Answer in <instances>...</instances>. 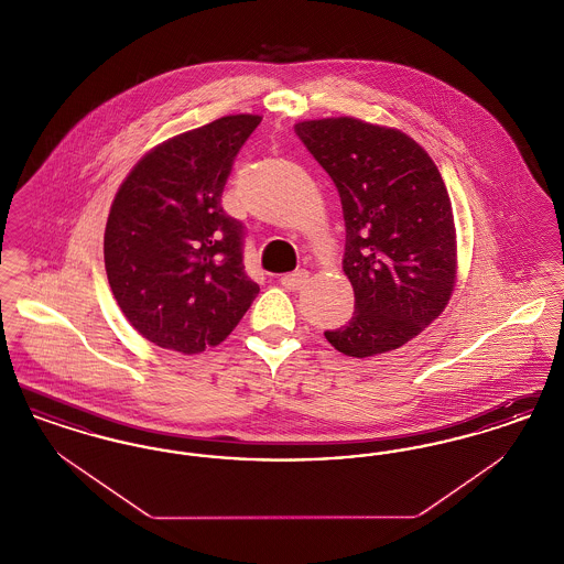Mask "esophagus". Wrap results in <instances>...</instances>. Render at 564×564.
Listing matches in <instances>:
<instances>
[{"instance_id":"obj_1","label":"esophagus","mask_w":564,"mask_h":564,"mask_svg":"<svg viewBox=\"0 0 564 564\" xmlns=\"http://www.w3.org/2000/svg\"><path fill=\"white\" fill-rule=\"evenodd\" d=\"M306 281H308V272H306V270H295V272H290V274H283V276H281V285H283L285 290H290V292L302 290V288L306 285Z\"/></svg>"}]
</instances>
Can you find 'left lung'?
Returning <instances> with one entry per match:
<instances>
[{
  "mask_svg": "<svg viewBox=\"0 0 564 564\" xmlns=\"http://www.w3.org/2000/svg\"><path fill=\"white\" fill-rule=\"evenodd\" d=\"M336 184L355 292L349 322L327 343L349 357L400 349L446 308L456 276L453 205L430 154L408 134L355 118L295 124Z\"/></svg>",
  "mask_w": 564,
  "mask_h": 564,
  "instance_id": "obj_1",
  "label": "left lung"
}]
</instances>
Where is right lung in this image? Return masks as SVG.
Listing matches in <instances>:
<instances>
[{
	"label": "right lung",
	"instance_id": "obj_1",
	"mask_svg": "<svg viewBox=\"0 0 564 564\" xmlns=\"http://www.w3.org/2000/svg\"><path fill=\"white\" fill-rule=\"evenodd\" d=\"M260 116H224L134 164L106 226L109 288L150 343L184 355L217 347L260 292L242 264L245 224L221 207Z\"/></svg>",
	"mask_w": 564,
	"mask_h": 564
}]
</instances>
